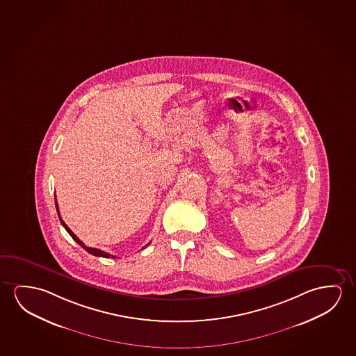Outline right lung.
<instances>
[{"instance_id": "obj_1", "label": "right lung", "mask_w": 356, "mask_h": 356, "mask_svg": "<svg viewBox=\"0 0 356 356\" xmlns=\"http://www.w3.org/2000/svg\"><path fill=\"white\" fill-rule=\"evenodd\" d=\"M55 207H56V212H58V216H59V219H60L61 225H63V227L65 228L66 232H67V233H69V234L72 236V239L76 241L79 245H81L82 248H83V249L86 250V252H90V254H92V255H95V257H107V259H110V257H113V259H115V255H111V254H108V252H102V250H99V249H96V248H90V246L85 245V244H83V243H82V241H80V239H79V238H77V236H75L74 233H72V229H70V228H69V227H67V225H65V222H64V220L61 219L60 212H59V206H58V202H56V201H55ZM148 245L149 243L145 246ZM145 246H144V248H145ZM144 248H143V249H144Z\"/></svg>"}]
</instances>
